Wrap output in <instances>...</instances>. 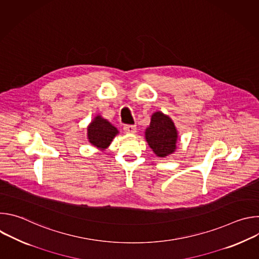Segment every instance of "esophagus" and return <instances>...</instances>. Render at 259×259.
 <instances>
[{
	"label": "esophagus",
	"mask_w": 259,
	"mask_h": 259,
	"mask_svg": "<svg viewBox=\"0 0 259 259\" xmlns=\"http://www.w3.org/2000/svg\"><path fill=\"white\" fill-rule=\"evenodd\" d=\"M124 131L127 134H135L136 133V127L132 125H126L124 126Z\"/></svg>",
	"instance_id": "34e87169"
}]
</instances>
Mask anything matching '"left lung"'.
<instances>
[{
  "mask_svg": "<svg viewBox=\"0 0 259 259\" xmlns=\"http://www.w3.org/2000/svg\"><path fill=\"white\" fill-rule=\"evenodd\" d=\"M145 140L155 155L166 158L176 152L178 131L172 119L162 112L152 115L151 123L144 132Z\"/></svg>",
  "mask_w": 259,
  "mask_h": 259,
  "instance_id": "left-lung-1",
  "label": "left lung"
}]
</instances>
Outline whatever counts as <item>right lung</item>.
<instances>
[{
    "label": "right lung",
    "instance_id": "right-lung-1",
    "mask_svg": "<svg viewBox=\"0 0 259 259\" xmlns=\"http://www.w3.org/2000/svg\"><path fill=\"white\" fill-rule=\"evenodd\" d=\"M119 134V130L101 115L93 118L87 127L88 141L96 149L103 152Z\"/></svg>",
    "mask_w": 259,
    "mask_h": 259
}]
</instances>
